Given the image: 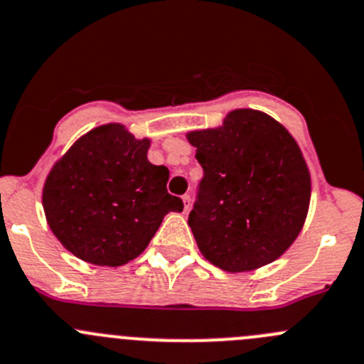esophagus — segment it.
<instances>
[{
    "instance_id": "1",
    "label": "esophagus",
    "mask_w": 364,
    "mask_h": 364,
    "mask_svg": "<svg viewBox=\"0 0 364 364\" xmlns=\"http://www.w3.org/2000/svg\"><path fill=\"white\" fill-rule=\"evenodd\" d=\"M181 199H183V203H185V211H188L190 210V203H192V197H190V193H185Z\"/></svg>"
}]
</instances>
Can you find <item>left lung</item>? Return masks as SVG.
Wrapping results in <instances>:
<instances>
[{"label":"left lung","instance_id":"1","mask_svg":"<svg viewBox=\"0 0 364 364\" xmlns=\"http://www.w3.org/2000/svg\"><path fill=\"white\" fill-rule=\"evenodd\" d=\"M204 176L188 215L199 250L225 272L276 261L295 242L311 199L301 147L263 112L240 108L222 126L190 132Z\"/></svg>","mask_w":364,"mask_h":364}]
</instances>
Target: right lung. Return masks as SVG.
Wrapping results in <instances>:
<instances>
[{"instance_id":"obj_1","label":"right lung","mask_w":364,"mask_h":364,"mask_svg":"<svg viewBox=\"0 0 364 364\" xmlns=\"http://www.w3.org/2000/svg\"><path fill=\"white\" fill-rule=\"evenodd\" d=\"M149 139L105 124L77 139L53 165L42 206L53 235L87 263L121 267L146 250L168 211V168L147 160Z\"/></svg>"}]
</instances>
